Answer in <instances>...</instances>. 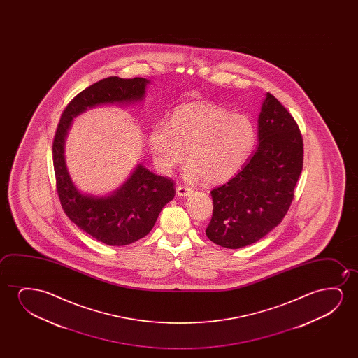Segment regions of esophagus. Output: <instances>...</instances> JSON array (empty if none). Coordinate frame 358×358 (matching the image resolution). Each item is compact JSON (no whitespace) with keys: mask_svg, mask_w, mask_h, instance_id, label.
Here are the masks:
<instances>
[{"mask_svg":"<svg viewBox=\"0 0 358 358\" xmlns=\"http://www.w3.org/2000/svg\"><path fill=\"white\" fill-rule=\"evenodd\" d=\"M177 196H187L189 193H191V188H188V187L185 186H178L177 187Z\"/></svg>","mask_w":358,"mask_h":358,"instance_id":"esophagus-1","label":"esophagus"}]
</instances>
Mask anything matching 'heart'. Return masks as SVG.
I'll return each mask as SVG.
<instances>
[{
    "label": "heart",
    "instance_id": "heart-1",
    "mask_svg": "<svg viewBox=\"0 0 358 358\" xmlns=\"http://www.w3.org/2000/svg\"><path fill=\"white\" fill-rule=\"evenodd\" d=\"M148 141L162 172L178 166L186 150L188 178L220 183L234 176L250 155L255 129L245 115L215 103H191L178 106L169 123L155 124Z\"/></svg>",
    "mask_w": 358,
    "mask_h": 358
}]
</instances>
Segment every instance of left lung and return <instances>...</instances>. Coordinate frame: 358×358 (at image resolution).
I'll list each match as a JSON object with an SVG mask.
<instances>
[{
    "mask_svg": "<svg viewBox=\"0 0 358 358\" xmlns=\"http://www.w3.org/2000/svg\"><path fill=\"white\" fill-rule=\"evenodd\" d=\"M259 145L230 181L211 193L209 240L237 250L252 245L282 221L303 167V139L292 115L271 94L258 120Z\"/></svg>",
    "mask_w": 358,
    "mask_h": 358,
    "instance_id": "left-lung-1",
    "label": "left lung"
}]
</instances>
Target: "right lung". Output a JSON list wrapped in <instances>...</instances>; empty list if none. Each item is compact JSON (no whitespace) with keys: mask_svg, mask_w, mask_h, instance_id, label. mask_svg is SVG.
I'll return each instance as SVG.
<instances>
[{"mask_svg":"<svg viewBox=\"0 0 358 358\" xmlns=\"http://www.w3.org/2000/svg\"><path fill=\"white\" fill-rule=\"evenodd\" d=\"M148 80L108 77L77 94L64 108L52 142L56 191L66 215L76 225L108 245H126L147 236L164 206L173 199L175 182L139 166L113 196H84L74 187L64 165V142L71 121L100 103L142 100Z\"/></svg>","mask_w":358,"mask_h":358,"instance_id":"right-lung-1","label":"right lung"}]
</instances>
